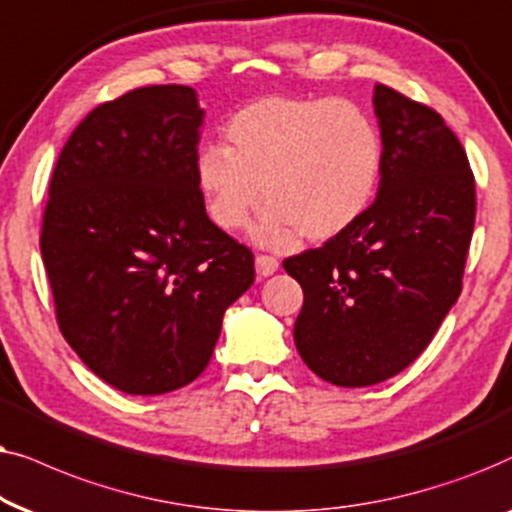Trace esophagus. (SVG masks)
<instances>
[{"mask_svg":"<svg viewBox=\"0 0 512 512\" xmlns=\"http://www.w3.org/2000/svg\"><path fill=\"white\" fill-rule=\"evenodd\" d=\"M255 269H257V276L267 278V276L276 274V271H278V260H276V257H269V255H257L255 257Z\"/></svg>","mask_w":512,"mask_h":512,"instance_id":"obj_1","label":"esophagus"}]
</instances>
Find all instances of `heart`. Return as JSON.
I'll return each instance as SVG.
<instances>
[{"instance_id":"heart-1","label":"heart","mask_w":512,"mask_h":512,"mask_svg":"<svg viewBox=\"0 0 512 512\" xmlns=\"http://www.w3.org/2000/svg\"><path fill=\"white\" fill-rule=\"evenodd\" d=\"M227 149L208 145L194 161L208 217L241 229L260 206L252 236L288 248L299 231L327 241L349 229L377 192L384 145L358 105L330 98L267 95L238 109L224 126Z\"/></svg>"}]
</instances>
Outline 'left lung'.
<instances>
[{
  "mask_svg": "<svg viewBox=\"0 0 512 512\" xmlns=\"http://www.w3.org/2000/svg\"><path fill=\"white\" fill-rule=\"evenodd\" d=\"M384 161L377 199L320 248L288 257L304 306L295 344L311 372L360 388L403 372L461 295L475 180L435 109L374 86Z\"/></svg>",
  "mask_w": 512,
  "mask_h": 512,
  "instance_id": "1",
  "label": "left lung"
}]
</instances>
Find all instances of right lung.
I'll return each mask as SVG.
<instances>
[{"instance_id": "1", "label": "right lung", "mask_w": 512, "mask_h": 512, "mask_svg": "<svg viewBox=\"0 0 512 512\" xmlns=\"http://www.w3.org/2000/svg\"><path fill=\"white\" fill-rule=\"evenodd\" d=\"M203 114L189 86L135 88L74 128L51 177L39 245L60 332L128 395L192 384L255 281L196 187Z\"/></svg>"}]
</instances>
